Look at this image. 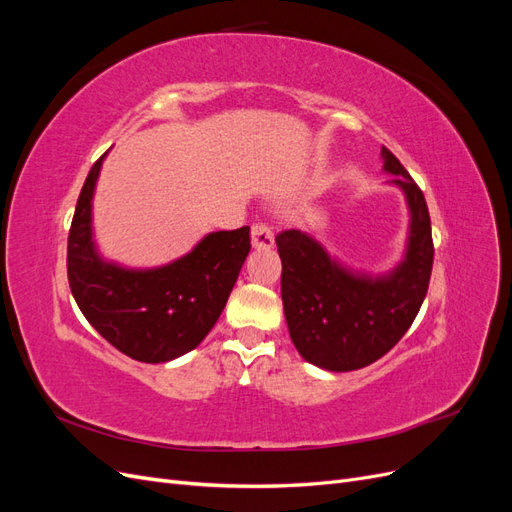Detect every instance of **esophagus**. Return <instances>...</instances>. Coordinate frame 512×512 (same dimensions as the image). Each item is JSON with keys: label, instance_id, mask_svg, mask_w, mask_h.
I'll list each match as a JSON object with an SVG mask.
<instances>
[{"label": "esophagus", "instance_id": "1", "mask_svg": "<svg viewBox=\"0 0 512 512\" xmlns=\"http://www.w3.org/2000/svg\"><path fill=\"white\" fill-rule=\"evenodd\" d=\"M252 245L256 250H269L273 247V230L267 224H254L252 226Z\"/></svg>", "mask_w": 512, "mask_h": 512}]
</instances>
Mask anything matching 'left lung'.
Here are the masks:
<instances>
[{
    "mask_svg": "<svg viewBox=\"0 0 512 512\" xmlns=\"http://www.w3.org/2000/svg\"><path fill=\"white\" fill-rule=\"evenodd\" d=\"M380 156L410 211L406 252L395 269L354 271L294 228L275 237L290 339L307 363L327 371L378 361L406 335L429 288L433 241L425 196L389 149L382 147Z\"/></svg>",
    "mask_w": 512,
    "mask_h": 512,
    "instance_id": "left-lung-1",
    "label": "left lung"
}]
</instances>
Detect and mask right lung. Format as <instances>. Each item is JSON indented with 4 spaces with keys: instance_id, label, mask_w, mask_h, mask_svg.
Masks as SVG:
<instances>
[{
    "instance_id": "add662e5",
    "label": "right lung",
    "mask_w": 512,
    "mask_h": 512,
    "mask_svg": "<svg viewBox=\"0 0 512 512\" xmlns=\"http://www.w3.org/2000/svg\"><path fill=\"white\" fill-rule=\"evenodd\" d=\"M104 156L89 170L70 226L72 297L91 327L130 359L173 361L203 342L224 312L250 254V226L209 232L192 252L162 267L128 269L104 260L91 226Z\"/></svg>"
}]
</instances>
